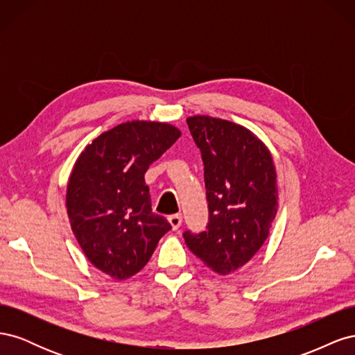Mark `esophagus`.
<instances>
[{
  "label": "esophagus",
  "instance_id": "esophagus-1",
  "mask_svg": "<svg viewBox=\"0 0 355 355\" xmlns=\"http://www.w3.org/2000/svg\"><path fill=\"white\" fill-rule=\"evenodd\" d=\"M168 222L171 225V228L173 230H179V227L182 225V214L178 213V214H171V216H168Z\"/></svg>",
  "mask_w": 355,
  "mask_h": 355
}]
</instances>
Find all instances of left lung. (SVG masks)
I'll return each mask as SVG.
<instances>
[{
  "label": "left lung",
  "instance_id": "obj_1",
  "mask_svg": "<svg viewBox=\"0 0 355 355\" xmlns=\"http://www.w3.org/2000/svg\"><path fill=\"white\" fill-rule=\"evenodd\" d=\"M200 148L209 202L206 231L184 232L188 249L214 272L245 265L270 235L278 207L271 153L249 128L220 118H187Z\"/></svg>",
  "mask_w": 355,
  "mask_h": 355
}]
</instances>
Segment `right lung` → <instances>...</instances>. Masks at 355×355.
<instances>
[{
  "label": "right lung",
  "mask_w": 355,
  "mask_h": 355,
  "mask_svg": "<svg viewBox=\"0 0 355 355\" xmlns=\"http://www.w3.org/2000/svg\"><path fill=\"white\" fill-rule=\"evenodd\" d=\"M179 137L167 123L127 121L96 137L75 161L67 188L72 232L87 259L115 280L141 271L171 230L153 213L145 173Z\"/></svg>",
  "instance_id": "obj_1"
}]
</instances>
